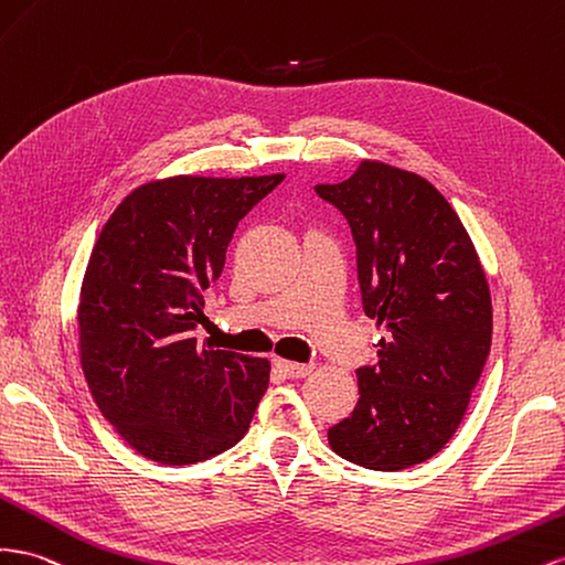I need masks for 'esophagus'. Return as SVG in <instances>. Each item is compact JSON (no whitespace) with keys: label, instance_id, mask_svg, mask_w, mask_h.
<instances>
[{"label":"esophagus","instance_id":"34e87169","mask_svg":"<svg viewBox=\"0 0 565 565\" xmlns=\"http://www.w3.org/2000/svg\"><path fill=\"white\" fill-rule=\"evenodd\" d=\"M276 369L285 375V377H307L313 365L311 363H295V361H285V359H276Z\"/></svg>","mask_w":565,"mask_h":565}]
</instances>
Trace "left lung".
I'll return each mask as SVG.
<instances>
[{
  "label": "left lung",
  "mask_w": 565,
  "mask_h": 565,
  "mask_svg": "<svg viewBox=\"0 0 565 565\" xmlns=\"http://www.w3.org/2000/svg\"><path fill=\"white\" fill-rule=\"evenodd\" d=\"M352 227L363 311L387 330L356 371L359 402L328 430L332 451L371 470L428 461L459 428L492 344V299L476 247L428 180L361 161L316 185Z\"/></svg>",
  "instance_id": "8db88e82"
}]
</instances>
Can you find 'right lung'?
<instances>
[{
  "instance_id": "right-lung-1",
  "label": "right lung",
  "mask_w": 565,
  "mask_h": 565,
  "mask_svg": "<svg viewBox=\"0 0 565 565\" xmlns=\"http://www.w3.org/2000/svg\"><path fill=\"white\" fill-rule=\"evenodd\" d=\"M282 178L147 182L97 237L78 307L83 373L102 416L151 461H206L249 430L270 363L200 347L194 330L237 223Z\"/></svg>"
}]
</instances>
